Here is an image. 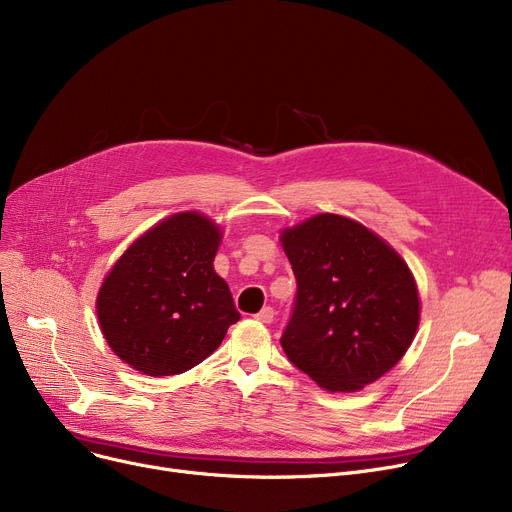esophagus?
<instances>
[{
    "mask_svg": "<svg viewBox=\"0 0 512 512\" xmlns=\"http://www.w3.org/2000/svg\"><path fill=\"white\" fill-rule=\"evenodd\" d=\"M273 316H275V310H273L271 306H264V308L254 316V319L260 321V323H264V325H269V323H273Z\"/></svg>",
    "mask_w": 512,
    "mask_h": 512,
    "instance_id": "1",
    "label": "esophagus"
}]
</instances>
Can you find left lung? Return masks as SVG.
<instances>
[{
    "mask_svg": "<svg viewBox=\"0 0 512 512\" xmlns=\"http://www.w3.org/2000/svg\"><path fill=\"white\" fill-rule=\"evenodd\" d=\"M298 291L281 335L289 362L329 392H356L406 354L419 291L400 254L352 218L316 214L281 233Z\"/></svg>",
    "mask_w": 512,
    "mask_h": 512,
    "instance_id": "left-lung-1",
    "label": "left lung"
}]
</instances>
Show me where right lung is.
Instances as JSON below:
<instances>
[{
    "label": "right lung",
    "mask_w": 512,
    "mask_h": 512,
    "mask_svg": "<svg viewBox=\"0 0 512 512\" xmlns=\"http://www.w3.org/2000/svg\"><path fill=\"white\" fill-rule=\"evenodd\" d=\"M221 237L210 218L179 212L118 258L95 306L108 346L129 367L150 377L185 373L239 321L212 266Z\"/></svg>",
    "instance_id": "obj_1"
}]
</instances>
